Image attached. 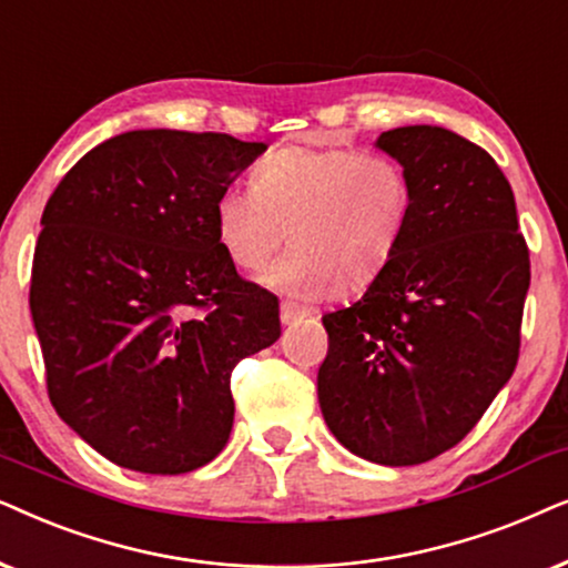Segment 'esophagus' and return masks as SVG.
<instances>
[{"instance_id": "34e87169", "label": "esophagus", "mask_w": 568, "mask_h": 568, "mask_svg": "<svg viewBox=\"0 0 568 568\" xmlns=\"http://www.w3.org/2000/svg\"><path fill=\"white\" fill-rule=\"evenodd\" d=\"M304 316H308L306 308L293 304V301H285V304L280 306V322H283V324H296V322L304 320Z\"/></svg>"}]
</instances>
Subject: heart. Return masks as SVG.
<instances>
[{
    "label": "heart",
    "instance_id": "1",
    "mask_svg": "<svg viewBox=\"0 0 568 568\" xmlns=\"http://www.w3.org/2000/svg\"><path fill=\"white\" fill-rule=\"evenodd\" d=\"M415 213L413 179L395 158L351 148H283L254 186L223 189L215 231L241 272H270L272 288L301 298L374 285L395 260Z\"/></svg>",
    "mask_w": 568,
    "mask_h": 568
}]
</instances>
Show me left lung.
Segmentation results:
<instances>
[{
	"label": "left lung",
	"mask_w": 568,
	"mask_h": 568,
	"mask_svg": "<svg viewBox=\"0 0 568 568\" xmlns=\"http://www.w3.org/2000/svg\"><path fill=\"white\" fill-rule=\"evenodd\" d=\"M410 173L415 213L387 272L324 314L316 387L327 426L368 463L405 467L457 447L509 382L530 288V248L506 176L442 126L382 132Z\"/></svg>",
	"instance_id": "left-lung-1"
}]
</instances>
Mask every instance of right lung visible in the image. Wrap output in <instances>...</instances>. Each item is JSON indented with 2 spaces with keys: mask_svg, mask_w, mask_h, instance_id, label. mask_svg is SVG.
<instances>
[{
  "mask_svg": "<svg viewBox=\"0 0 568 568\" xmlns=\"http://www.w3.org/2000/svg\"><path fill=\"white\" fill-rule=\"evenodd\" d=\"M264 150L221 132H124L43 207L30 314L49 399L111 463L181 475L229 442L231 374L280 337V304L223 252L215 202Z\"/></svg>",
  "mask_w": 568,
  "mask_h": 568,
  "instance_id": "1",
  "label": "right lung"
}]
</instances>
